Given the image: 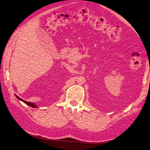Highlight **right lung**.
<instances>
[{"mask_svg":"<svg viewBox=\"0 0 150 150\" xmlns=\"http://www.w3.org/2000/svg\"><path fill=\"white\" fill-rule=\"evenodd\" d=\"M16 95V98H17L18 99H19V100H21V101H22V102H23L24 103H26V105H29V106H30V107H33V108H36L37 107L36 106V105L34 103H32V102H26V101H25V100H22L21 98H19V96H18L17 95Z\"/></svg>","mask_w":150,"mask_h":150,"instance_id":"1","label":"right lung"}]
</instances>
